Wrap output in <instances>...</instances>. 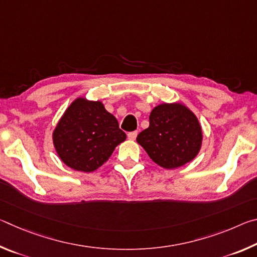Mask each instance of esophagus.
Instances as JSON below:
<instances>
[{"instance_id": "34e87169", "label": "esophagus", "mask_w": 257, "mask_h": 257, "mask_svg": "<svg viewBox=\"0 0 257 257\" xmlns=\"http://www.w3.org/2000/svg\"><path fill=\"white\" fill-rule=\"evenodd\" d=\"M137 135H138L137 132L128 133V138L130 139V141H135V139H136V137H137Z\"/></svg>"}]
</instances>
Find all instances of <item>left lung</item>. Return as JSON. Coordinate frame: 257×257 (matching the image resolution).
Returning <instances> with one entry per match:
<instances>
[{
    "label": "left lung",
    "mask_w": 257,
    "mask_h": 257,
    "mask_svg": "<svg viewBox=\"0 0 257 257\" xmlns=\"http://www.w3.org/2000/svg\"><path fill=\"white\" fill-rule=\"evenodd\" d=\"M203 133L197 116L181 103H163L150 114V127L137 136V143L156 164L176 169L196 158Z\"/></svg>",
    "instance_id": "left-lung-1"
}]
</instances>
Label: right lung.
Instances as JSON below:
<instances>
[{
    "label": "right lung",
    "mask_w": 257,
    "mask_h": 257,
    "mask_svg": "<svg viewBox=\"0 0 257 257\" xmlns=\"http://www.w3.org/2000/svg\"><path fill=\"white\" fill-rule=\"evenodd\" d=\"M118 120L103 103L78 97L68 106L53 132V144L62 162L76 171L93 172L125 141Z\"/></svg>",
    "instance_id": "right-lung-1"
}]
</instances>
